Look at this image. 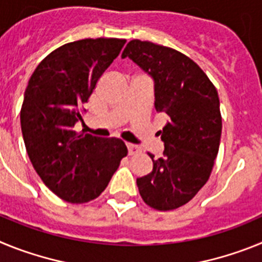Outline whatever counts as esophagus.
I'll use <instances>...</instances> for the list:
<instances>
[{
    "label": "esophagus",
    "mask_w": 262,
    "mask_h": 262,
    "mask_svg": "<svg viewBox=\"0 0 262 262\" xmlns=\"http://www.w3.org/2000/svg\"><path fill=\"white\" fill-rule=\"evenodd\" d=\"M127 149H128L129 156H133V155H136L140 152V148H139L138 145H134V144H127Z\"/></svg>",
    "instance_id": "34e87169"
}]
</instances>
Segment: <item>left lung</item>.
Instances as JSON below:
<instances>
[{
  "label": "left lung",
  "mask_w": 262,
  "mask_h": 262,
  "mask_svg": "<svg viewBox=\"0 0 262 262\" xmlns=\"http://www.w3.org/2000/svg\"><path fill=\"white\" fill-rule=\"evenodd\" d=\"M122 57H129L155 81V107L169 117L161 134L163 157L149 174L136 180L143 201L169 211L184 206L211 174L222 135L216 88L190 57L165 46L134 39Z\"/></svg>",
  "instance_id": "left-lung-1"
}]
</instances>
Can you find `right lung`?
Masks as SVG:
<instances>
[{
  "mask_svg": "<svg viewBox=\"0 0 262 262\" xmlns=\"http://www.w3.org/2000/svg\"><path fill=\"white\" fill-rule=\"evenodd\" d=\"M124 43L117 38L67 43L41 60L29 80L20 108L27 155L46 186L67 202L96 200L127 156L120 139L76 131L82 105Z\"/></svg>",
  "mask_w": 262,
  "mask_h": 262,
  "instance_id": "right-lung-1",
  "label": "right lung"
}]
</instances>
